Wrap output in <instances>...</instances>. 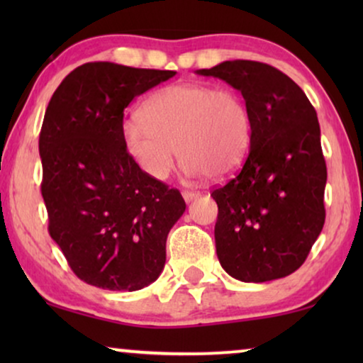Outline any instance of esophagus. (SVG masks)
Instances as JSON below:
<instances>
[{"mask_svg": "<svg viewBox=\"0 0 363 363\" xmlns=\"http://www.w3.org/2000/svg\"><path fill=\"white\" fill-rule=\"evenodd\" d=\"M198 196H200V193H198V191H183V200H185L186 203L193 201Z\"/></svg>", "mask_w": 363, "mask_h": 363, "instance_id": "34e87169", "label": "esophagus"}]
</instances>
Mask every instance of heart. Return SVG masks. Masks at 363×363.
Segmentation results:
<instances>
[{"label": "heart", "instance_id": "1", "mask_svg": "<svg viewBox=\"0 0 363 363\" xmlns=\"http://www.w3.org/2000/svg\"><path fill=\"white\" fill-rule=\"evenodd\" d=\"M122 137L128 155L153 180H167L177 152L188 177L225 180L250 155L255 121L235 89L175 84L153 94L140 121L123 123Z\"/></svg>", "mask_w": 363, "mask_h": 363}]
</instances>
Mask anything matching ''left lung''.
I'll use <instances>...</instances> for the list:
<instances>
[{"label": "left lung", "mask_w": 363, "mask_h": 363, "mask_svg": "<svg viewBox=\"0 0 363 363\" xmlns=\"http://www.w3.org/2000/svg\"><path fill=\"white\" fill-rule=\"evenodd\" d=\"M196 74L238 89L255 121L245 165L211 193L218 259L242 282L289 276L306 261L325 221L327 168L315 108L269 64L225 61Z\"/></svg>", "instance_id": "1"}]
</instances>
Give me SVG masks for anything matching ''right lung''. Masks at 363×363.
<instances>
[{"instance_id": "obj_1", "label": "right lung", "mask_w": 363, "mask_h": 363, "mask_svg": "<svg viewBox=\"0 0 363 363\" xmlns=\"http://www.w3.org/2000/svg\"><path fill=\"white\" fill-rule=\"evenodd\" d=\"M175 71L87 62L52 94L39 135L49 235L79 279L138 291L162 274L180 191L140 170L123 145V111Z\"/></svg>"}]
</instances>
